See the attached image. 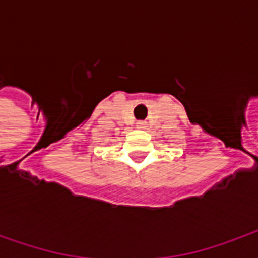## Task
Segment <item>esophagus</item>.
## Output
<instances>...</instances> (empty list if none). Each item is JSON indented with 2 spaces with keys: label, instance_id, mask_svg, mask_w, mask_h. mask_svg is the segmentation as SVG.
Masks as SVG:
<instances>
[{
  "label": "esophagus",
  "instance_id": "34e87169",
  "mask_svg": "<svg viewBox=\"0 0 258 258\" xmlns=\"http://www.w3.org/2000/svg\"><path fill=\"white\" fill-rule=\"evenodd\" d=\"M137 125H138L140 128H145L146 123H145V121H138V123H137Z\"/></svg>",
  "mask_w": 258,
  "mask_h": 258
}]
</instances>
